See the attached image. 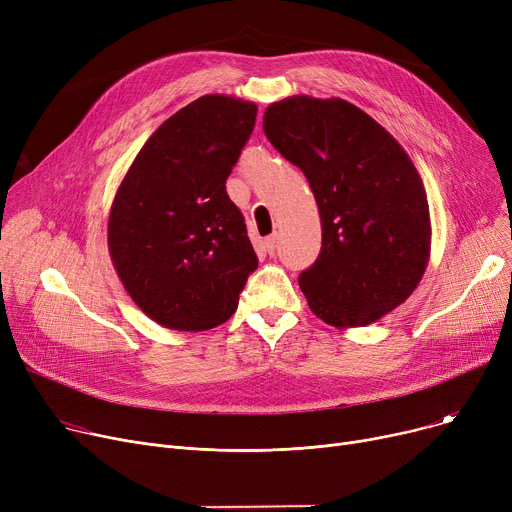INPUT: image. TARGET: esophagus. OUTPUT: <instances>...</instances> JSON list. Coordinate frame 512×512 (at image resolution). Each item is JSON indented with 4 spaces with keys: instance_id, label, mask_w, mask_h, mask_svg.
I'll return each instance as SVG.
<instances>
[{
    "instance_id": "esophagus-1",
    "label": "esophagus",
    "mask_w": 512,
    "mask_h": 512,
    "mask_svg": "<svg viewBox=\"0 0 512 512\" xmlns=\"http://www.w3.org/2000/svg\"><path fill=\"white\" fill-rule=\"evenodd\" d=\"M276 242H278V236H276V234L263 238V247H265V251L270 253V255H274V251H276Z\"/></svg>"
}]
</instances>
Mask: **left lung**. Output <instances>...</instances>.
Wrapping results in <instances>:
<instances>
[{"instance_id":"8db88e82","label":"left lung","mask_w":512,"mask_h":512,"mask_svg":"<svg viewBox=\"0 0 512 512\" xmlns=\"http://www.w3.org/2000/svg\"><path fill=\"white\" fill-rule=\"evenodd\" d=\"M263 130L303 170L319 207L321 251L299 276L311 311L355 328L405 303L432 242L427 195L407 151L344 99L272 103Z\"/></svg>"}]
</instances>
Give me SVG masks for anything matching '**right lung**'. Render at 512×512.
<instances>
[{
  "instance_id": "right-lung-1",
  "label": "right lung",
  "mask_w": 512,
  "mask_h": 512,
  "mask_svg": "<svg viewBox=\"0 0 512 512\" xmlns=\"http://www.w3.org/2000/svg\"><path fill=\"white\" fill-rule=\"evenodd\" d=\"M257 105L205 95L161 124L134 157L107 224L116 272L159 326L224 324L257 270L226 178L255 128Z\"/></svg>"
}]
</instances>
